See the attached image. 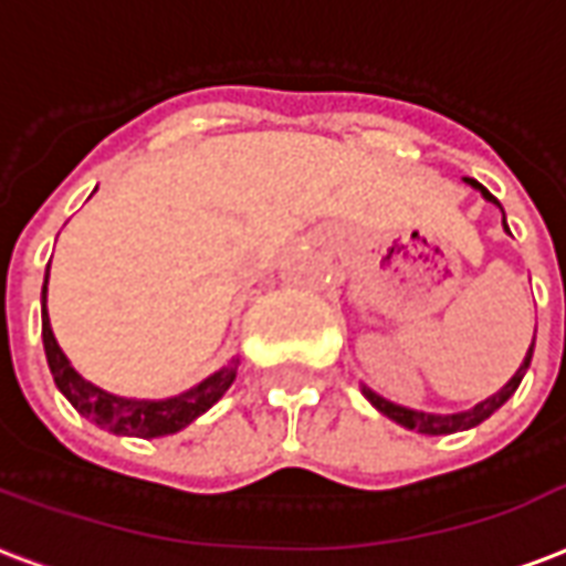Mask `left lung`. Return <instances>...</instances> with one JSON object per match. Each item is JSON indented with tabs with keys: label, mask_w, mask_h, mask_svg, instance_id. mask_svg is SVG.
I'll list each match as a JSON object with an SVG mask.
<instances>
[{
	"label": "left lung",
	"mask_w": 566,
	"mask_h": 566,
	"mask_svg": "<svg viewBox=\"0 0 566 566\" xmlns=\"http://www.w3.org/2000/svg\"><path fill=\"white\" fill-rule=\"evenodd\" d=\"M465 184L478 189V192H481L486 201L499 205V198H493V192H490L486 187H481L478 180L465 178ZM499 207H502V205H499ZM502 213H504V210H502ZM502 226H504V231H511L504 219H502ZM532 353H534V340H532V347H528V353H525V359H523V365H520V370H516V374H513V377L507 379L502 388H499V391H495L493 398H486V400H481V403H474V407L465 409V412L439 416V412H421V409H407V407H400V403H391V400L379 398L377 391H370L368 386H361V395L370 400V407H377L382 416H388L391 421H398L400 427H407V430H418V433H427V437H446V433H457V430H469V427H478L481 421H486V418L493 416L495 409L504 407V403H507V398H511L513 391L520 388V382H523L525 370H528V365H532Z\"/></svg>",
	"instance_id": "obj_1"
}]
</instances>
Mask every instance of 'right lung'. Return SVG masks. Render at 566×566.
Returning <instances> with one entry per match:
<instances>
[{"instance_id": "1", "label": "right lung", "mask_w": 566, "mask_h": 566, "mask_svg": "<svg viewBox=\"0 0 566 566\" xmlns=\"http://www.w3.org/2000/svg\"><path fill=\"white\" fill-rule=\"evenodd\" d=\"M46 279H50V264H46V275H43L41 287V335H43V353H46V365L53 374L55 386L64 398L71 400L73 409L85 416L92 424L101 430H109L115 437H139V439H157L178 433L187 424H192L198 416H205L207 409L213 407L216 400L226 395L231 382L237 379V368H240V356L228 361L226 368H219L207 379H201L198 386L187 388L184 395L166 400H139V398H118L103 391L94 382L76 374L71 359L64 356L59 340L50 326V314H46Z\"/></svg>"}]
</instances>
